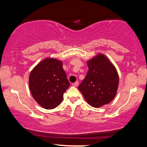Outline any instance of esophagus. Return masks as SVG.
Masks as SVG:
<instances>
[{
  "label": "esophagus",
  "instance_id": "obj_1",
  "mask_svg": "<svg viewBox=\"0 0 147 147\" xmlns=\"http://www.w3.org/2000/svg\"><path fill=\"white\" fill-rule=\"evenodd\" d=\"M78 84H79V82H78L77 81V82H76L75 83L72 84V86H74V87H77V86H78Z\"/></svg>",
  "mask_w": 147,
  "mask_h": 147
}]
</instances>
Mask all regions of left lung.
Returning <instances> with one entry per match:
<instances>
[{
	"label": "left lung",
	"instance_id": "obj_1",
	"mask_svg": "<svg viewBox=\"0 0 147 147\" xmlns=\"http://www.w3.org/2000/svg\"><path fill=\"white\" fill-rule=\"evenodd\" d=\"M87 63L89 69L78 89L90 106L99 108L115 97L119 78L114 66L102 54Z\"/></svg>",
	"mask_w": 147,
	"mask_h": 147
}]
</instances>
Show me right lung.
I'll return each instance as SVG.
<instances>
[{
    "mask_svg": "<svg viewBox=\"0 0 147 147\" xmlns=\"http://www.w3.org/2000/svg\"><path fill=\"white\" fill-rule=\"evenodd\" d=\"M29 83L33 98L45 109L59 106L70 86L62 62L53 58L43 60L32 70Z\"/></svg>",
    "mask_w": 147,
    "mask_h": 147,
    "instance_id": "right-lung-1",
    "label": "right lung"
}]
</instances>
